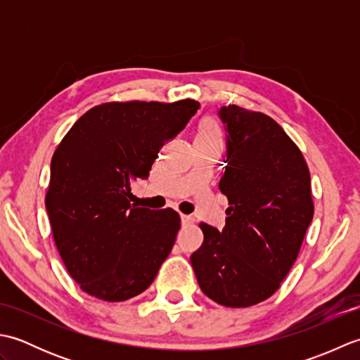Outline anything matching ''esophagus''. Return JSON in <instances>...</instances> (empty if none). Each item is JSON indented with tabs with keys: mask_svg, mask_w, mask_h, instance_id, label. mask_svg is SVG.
I'll return each mask as SVG.
<instances>
[{
	"mask_svg": "<svg viewBox=\"0 0 360 360\" xmlns=\"http://www.w3.org/2000/svg\"><path fill=\"white\" fill-rule=\"evenodd\" d=\"M193 217H188V215H181V223H182V226H186V224H192L193 223Z\"/></svg>",
	"mask_w": 360,
	"mask_h": 360,
	"instance_id": "obj_1",
	"label": "esophagus"
}]
</instances>
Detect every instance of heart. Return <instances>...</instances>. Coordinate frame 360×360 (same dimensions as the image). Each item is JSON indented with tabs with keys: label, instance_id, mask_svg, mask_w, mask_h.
Segmentation results:
<instances>
[{
	"label": "heart",
	"instance_id": "heart-1",
	"mask_svg": "<svg viewBox=\"0 0 360 360\" xmlns=\"http://www.w3.org/2000/svg\"><path fill=\"white\" fill-rule=\"evenodd\" d=\"M195 142H221V133L215 122L212 119L202 120L198 128Z\"/></svg>",
	"mask_w": 360,
	"mask_h": 360
}]
</instances>
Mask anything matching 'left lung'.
Wrapping results in <instances>:
<instances>
[{"mask_svg": "<svg viewBox=\"0 0 360 360\" xmlns=\"http://www.w3.org/2000/svg\"><path fill=\"white\" fill-rule=\"evenodd\" d=\"M229 200L223 231L200 223L201 248L190 257L202 292L223 307L246 308L280 288L300 252L314 204L302 151L263 112L221 106Z\"/></svg>", "mask_w": 360, "mask_h": 360, "instance_id": "8db88e82", "label": "left lung"}]
</instances>
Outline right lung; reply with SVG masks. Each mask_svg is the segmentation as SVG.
Wrapping results in <instances>:
<instances>
[{
	"label": "right lung",
	"instance_id": "1",
	"mask_svg": "<svg viewBox=\"0 0 360 360\" xmlns=\"http://www.w3.org/2000/svg\"><path fill=\"white\" fill-rule=\"evenodd\" d=\"M198 110L192 98L103 103L83 114L60 142L46 210L60 257L86 294L124 302L155 280L181 218L173 209L129 204L131 182L148 178L159 150Z\"/></svg>",
	"mask_w": 360,
	"mask_h": 360
}]
</instances>
